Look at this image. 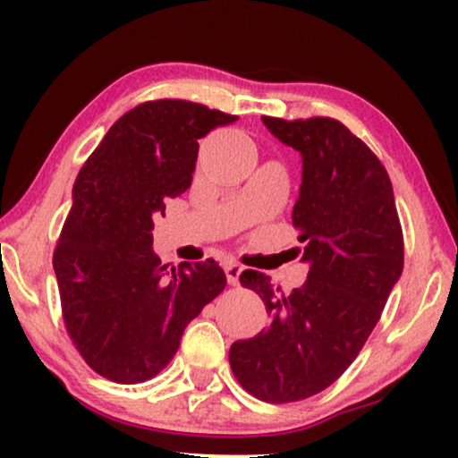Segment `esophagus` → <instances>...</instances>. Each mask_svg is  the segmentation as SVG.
<instances>
[{
  "label": "esophagus",
  "mask_w": 458,
  "mask_h": 458,
  "mask_svg": "<svg viewBox=\"0 0 458 458\" xmlns=\"http://www.w3.org/2000/svg\"><path fill=\"white\" fill-rule=\"evenodd\" d=\"M237 275H240V265H231V267H227V277L237 279Z\"/></svg>",
  "instance_id": "obj_1"
}]
</instances>
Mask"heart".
Returning <instances> with one entry per match:
<instances>
[{"mask_svg":"<svg viewBox=\"0 0 458 458\" xmlns=\"http://www.w3.org/2000/svg\"><path fill=\"white\" fill-rule=\"evenodd\" d=\"M265 179H267V171H265V168H260V171L254 174L252 183H260V181H265Z\"/></svg>","mask_w":458,"mask_h":458,"instance_id":"b5f03b06","label":"heart"}]
</instances>
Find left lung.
<instances>
[{
    "label": "left lung",
    "instance_id": "left-lung-1",
    "mask_svg": "<svg viewBox=\"0 0 458 458\" xmlns=\"http://www.w3.org/2000/svg\"><path fill=\"white\" fill-rule=\"evenodd\" d=\"M233 121L183 99L141 104L112 124L79 171L54 273L68 334L102 377H156L227 284L212 259L162 260L152 229L166 199L190 190L198 141Z\"/></svg>",
    "mask_w": 458,
    "mask_h": 458
}]
</instances>
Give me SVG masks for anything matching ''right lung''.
I'll return each instance as SVG.
<instances>
[{
  "label": "right lung",
  "instance_id": "right-lung-1",
  "mask_svg": "<svg viewBox=\"0 0 458 458\" xmlns=\"http://www.w3.org/2000/svg\"><path fill=\"white\" fill-rule=\"evenodd\" d=\"M271 133L302 158L293 259L302 285H256L268 323L237 340V381L265 403H293L334 384L377 325L403 275L404 248L392 183L375 154L334 118L279 121Z\"/></svg>",
  "mask_w": 458,
  "mask_h": 458
}]
</instances>
